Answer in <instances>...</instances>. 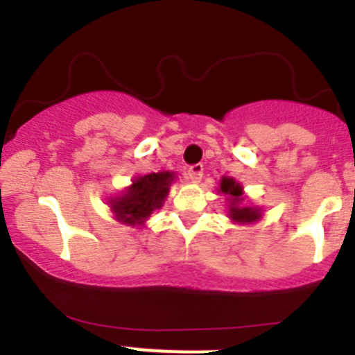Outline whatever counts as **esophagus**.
Returning <instances> with one entry per match:
<instances>
[{
    "label": "esophagus",
    "instance_id": "esophagus-1",
    "mask_svg": "<svg viewBox=\"0 0 355 355\" xmlns=\"http://www.w3.org/2000/svg\"><path fill=\"white\" fill-rule=\"evenodd\" d=\"M188 178L193 182H198L203 178V164H193L188 169Z\"/></svg>",
    "mask_w": 355,
    "mask_h": 355
}]
</instances>
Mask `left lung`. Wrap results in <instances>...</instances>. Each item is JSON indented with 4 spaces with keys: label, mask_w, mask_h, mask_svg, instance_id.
I'll return each instance as SVG.
<instances>
[{
    "label": "left lung",
    "mask_w": 355,
    "mask_h": 355,
    "mask_svg": "<svg viewBox=\"0 0 355 355\" xmlns=\"http://www.w3.org/2000/svg\"><path fill=\"white\" fill-rule=\"evenodd\" d=\"M220 191L225 193L232 198L231 202V218L236 222H253L259 218V211L257 208L251 207H239L241 195H243V189L237 184L236 181L231 178H224L220 182Z\"/></svg>",
    "instance_id": "left-lung-1"
}]
</instances>
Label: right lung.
<instances>
[{"instance_id": "1", "label": "right lung", "mask_w": 355, "mask_h": 355, "mask_svg": "<svg viewBox=\"0 0 355 355\" xmlns=\"http://www.w3.org/2000/svg\"><path fill=\"white\" fill-rule=\"evenodd\" d=\"M174 174L157 173L138 178L121 198L111 202L116 217L124 224H144L155 208L162 207Z\"/></svg>"}]
</instances>
